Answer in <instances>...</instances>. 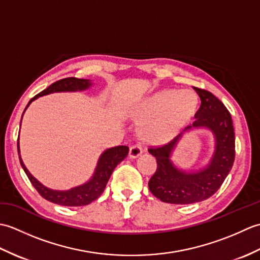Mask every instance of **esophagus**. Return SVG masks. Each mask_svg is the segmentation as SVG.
Segmentation results:
<instances>
[{
    "mask_svg": "<svg viewBox=\"0 0 260 260\" xmlns=\"http://www.w3.org/2000/svg\"><path fill=\"white\" fill-rule=\"evenodd\" d=\"M143 150H142V146L140 144H134L129 147V152H128V155L131 158H136L139 157L141 154H142Z\"/></svg>",
    "mask_w": 260,
    "mask_h": 260,
    "instance_id": "1",
    "label": "esophagus"
}]
</instances>
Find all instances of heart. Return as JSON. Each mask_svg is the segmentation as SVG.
<instances>
[{
  "instance_id": "b5f03b06",
  "label": "heart",
  "mask_w": 260,
  "mask_h": 260,
  "mask_svg": "<svg viewBox=\"0 0 260 260\" xmlns=\"http://www.w3.org/2000/svg\"><path fill=\"white\" fill-rule=\"evenodd\" d=\"M199 99L194 92L175 89L159 91L142 105L137 118L141 139L152 145H162L176 139L198 112Z\"/></svg>"
}]
</instances>
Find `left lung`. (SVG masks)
Instances as JSON below:
<instances>
[{
  "instance_id": "left-lung-1",
  "label": "left lung",
  "mask_w": 260,
  "mask_h": 260,
  "mask_svg": "<svg viewBox=\"0 0 260 260\" xmlns=\"http://www.w3.org/2000/svg\"><path fill=\"white\" fill-rule=\"evenodd\" d=\"M201 99L196 120L184 131L192 127H208L215 137V151L208 168L197 173H185L173 167L170 159L176 142L182 134L167 144L148 148L155 156L157 168L148 181V187L159 200L173 204L200 202L213 196L222 185L234 165L235 132L229 110L211 92L194 87Z\"/></svg>"
}]
</instances>
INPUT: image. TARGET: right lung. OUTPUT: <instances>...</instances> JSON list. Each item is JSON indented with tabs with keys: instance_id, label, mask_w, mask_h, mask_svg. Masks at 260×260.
I'll use <instances>...</instances> for the list:
<instances>
[{
	"instance_id": "obj_1",
	"label": "right lung",
	"mask_w": 260,
	"mask_h": 260,
	"mask_svg": "<svg viewBox=\"0 0 260 260\" xmlns=\"http://www.w3.org/2000/svg\"><path fill=\"white\" fill-rule=\"evenodd\" d=\"M89 86H90V82L88 80L75 78V77H68V78L60 79L56 82H53V84L49 86L47 89L39 92L38 95L31 98V101L26 105V107L29 106L31 102L35 101L36 98L47 95V93L54 92V91L82 90V89H87ZM18 153H20L19 137H18ZM127 154H128V147L127 146H115L112 148H108V150L105 151L101 155V157H99L95 174H93L91 180L88 181L84 185L74 187V189L68 190V191H54L51 189H48L46 186H43L40 182H38L29 173V171L26 170L23 162H22L20 155H19V158H20V163L22 165V168H23L25 174L27 175V178H29L32 185L36 187V190L39 192V194H40L42 198H45L46 200L50 201L52 203L60 204V206L80 207V206L89 204L93 200H96L97 198L101 197V194L105 190V187H106L107 182L110 178V175H112L114 169L117 167V164H119L121 161H123V159L127 156Z\"/></svg>"
}]
</instances>
